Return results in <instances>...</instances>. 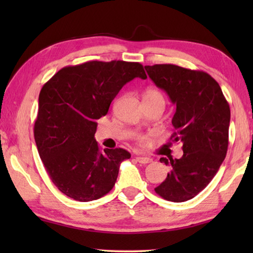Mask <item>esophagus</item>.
<instances>
[{
    "label": "esophagus",
    "mask_w": 253,
    "mask_h": 253,
    "mask_svg": "<svg viewBox=\"0 0 253 253\" xmlns=\"http://www.w3.org/2000/svg\"><path fill=\"white\" fill-rule=\"evenodd\" d=\"M136 160L138 161V163H140V164H148V163L153 162L152 158L146 157V156H138V157H136Z\"/></svg>",
    "instance_id": "34e87169"
}]
</instances>
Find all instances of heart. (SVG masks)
<instances>
[{
	"label": "heart",
	"instance_id": "heart-1",
	"mask_svg": "<svg viewBox=\"0 0 253 253\" xmlns=\"http://www.w3.org/2000/svg\"><path fill=\"white\" fill-rule=\"evenodd\" d=\"M144 100H154V101H164V96L162 95V92L157 89L149 88L145 91ZM137 142L140 145H146L149 142V136L148 135H140L137 137Z\"/></svg>",
	"mask_w": 253,
	"mask_h": 253
}]
</instances>
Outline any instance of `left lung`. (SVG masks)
<instances>
[{
	"instance_id": "left-lung-1",
	"label": "left lung",
	"mask_w": 253,
	"mask_h": 253,
	"mask_svg": "<svg viewBox=\"0 0 253 253\" xmlns=\"http://www.w3.org/2000/svg\"><path fill=\"white\" fill-rule=\"evenodd\" d=\"M149 78L176 106L173 143L183 144L181 158L161 157L170 166L156 193L170 202L193 199L212 181L229 145L230 106L220 84L204 71L175 65L146 66Z\"/></svg>"
}]
</instances>
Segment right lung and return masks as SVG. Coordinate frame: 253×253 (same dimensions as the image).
<instances>
[{"instance_id":"right-lung-1","label":"right lung","mask_w":253,"mask_h":253,"mask_svg":"<svg viewBox=\"0 0 253 253\" xmlns=\"http://www.w3.org/2000/svg\"><path fill=\"white\" fill-rule=\"evenodd\" d=\"M137 77L147 78L139 62L93 60L62 68L43 84L34 139L46 173L65 195L89 202L114 187L119 165L130 154L123 148L101 152L95 139L97 121Z\"/></svg>"}]
</instances>
